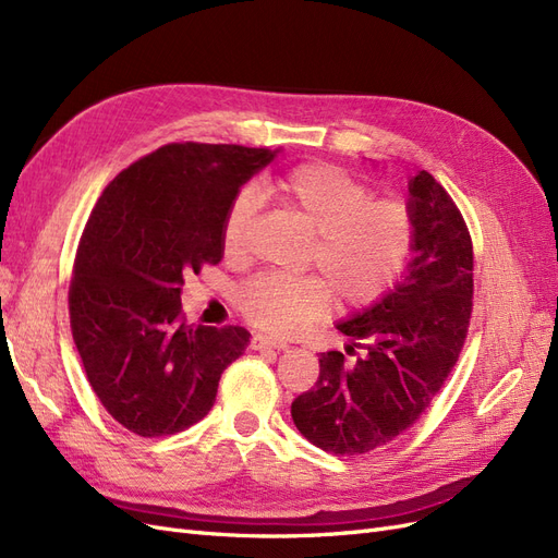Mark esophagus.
<instances>
[{
    "label": "esophagus",
    "mask_w": 558,
    "mask_h": 558,
    "mask_svg": "<svg viewBox=\"0 0 558 558\" xmlns=\"http://www.w3.org/2000/svg\"><path fill=\"white\" fill-rule=\"evenodd\" d=\"M286 347H289V342L277 340V337L263 335V332L253 335V340H251V349H286Z\"/></svg>",
    "instance_id": "esophagus-1"
}]
</instances>
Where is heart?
Returning a JSON list of instances; mask_svg holds the SVG:
<instances>
[{"instance_id":"b5f03b06","label":"heart","mask_w":558,"mask_h":558,"mask_svg":"<svg viewBox=\"0 0 558 558\" xmlns=\"http://www.w3.org/2000/svg\"><path fill=\"white\" fill-rule=\"evenodd\" d=\"M286 209L316 232L310 265L318 275H258L240 291L242 314L253 326L293 332L324 316L332 295L344 310H365L396 289L416 248V221L400 199L373 191L330 162L291 167L267 183ZM258 211V195L244 185L228 202L221 221L226 253L244 246Z\"/></svg>"}]
</instances>
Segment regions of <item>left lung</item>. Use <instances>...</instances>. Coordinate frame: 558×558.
Wrapping results in <instances>:
<instances>
[{"label": "left lung", "mask_w": 558, "mask_h": 558, "mask_svg": "<svg viewBox=\"0 0 558 558\" xmlns=\"http://www.w3.org/2000/svg\"><path fill=\"white\" fill-rule=\"evenodd\" d=\"M408 207L416 221L408 275L373 307L337 324L351 340L347 353H320L314 388L291 404L298 430L337 456L367 453L412 428L470 328L472 240L459 207L426 170L410 181Z\"/></svg>", "instance_id": "left-lung-1"}]
</instances>
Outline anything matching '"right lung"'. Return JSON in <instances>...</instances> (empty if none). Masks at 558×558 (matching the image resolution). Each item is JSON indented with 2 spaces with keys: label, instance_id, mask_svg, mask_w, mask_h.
<instances>
[{
  "label": "right lung",
  "instance_id": "right-lung-1",
  "mask_svg": "<svg viewBox=\"0 0 558 558\" xmlns=\"http://www.w3.org/2000/svg\"><path fill=\"white\" fill-rule=\"evenodd\" d=\"M277 150L167 144L118 174L83 228L70 286L74 344L95 396L142 437L174 435L211 410L240 326H189L185 275L223 258L228 202Z\"/></svg>",
  "mask_w": 558,
  "mask_h": 558
}]
</instances>
